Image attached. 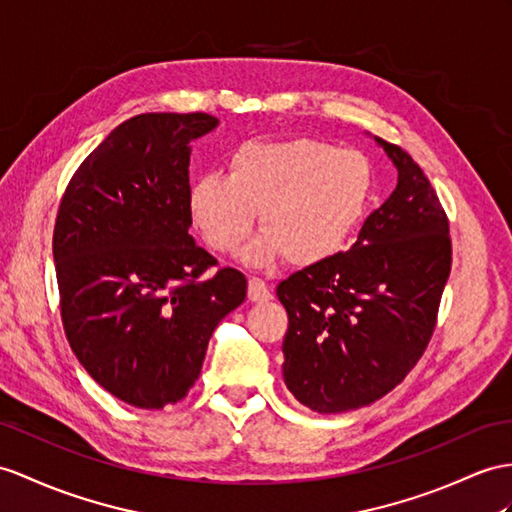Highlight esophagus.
<instances>
[{
	"mask_svg": "<svg viewBox=\"0 0 512 512\" xmlns=\"http://www.w3.org/2000/svg\"><path fill=\"white\" fill-rule=\"evenodd\" d=\"M247 297L252 299V302H256V304L269 302V299H271V291H269L267 282H263L260 278H249V284H247Z\"/></svg>",
	"mask_w": 512,
	"mask_h": 512,
	"instance_id": "esophagus-1",
	"label": "esophagus"
}]
</instances>
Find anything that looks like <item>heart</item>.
Returning a JSON list of instances; mask_svg holds the SVG:
<instances>
[{
    "instance_id": "b5f03b06",
    "label": "heart",
    "mask_w": 512,
    "mask_h": 512,
    "mask_svg": "<svg viewBox=\"0 0 512 512\" xmlns=\"http://www.w3.org/2000/svg\"><path fill=\"white\" fill-rule=\"evenodd\" d=\"M373 197V169L356 149L317 139L249 141L228 173H202L186 193L195 226L217 252H234L260 213L265 232L243 249L252 267L289 258L317 267L350 245Z\"/></svg>"
}]
</instances>
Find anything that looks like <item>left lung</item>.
<instances>
[{
  "instance_id": "1",
  "label": "left lung",
  "mask_w": 512,
  "mask_h": 512,
  "mask_svg": "<svg viewBox=\"0 0 512 512\" xmlns=\"http://www.w3.org/2000/svg\"><path fill=\"white\" fill-rule=\"evenodd\" d=\"M397 186L356 243L278 284L289 313L282 376L315 413L369 406L400 384L432 336L450 278V226L426 173L404 149L373 136Z\"/></svg>"
}]
</instances>
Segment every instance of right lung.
I'll list each match as a JSON object with an SVG mask.
<instances>
[{
	"label": "right lung",
	"instance_id": "add662e5",
	"mask_svg": "<svg viewBox=\"0 0 512 512\" xmlns=\"http://www.w3.org/2000/svg\"><path fill=\"white\" fill-rule=\"evenodd\" d=\"M219 126L206 112H145L112 130L62 197L54 263L73 354L136 408L189 393L219 321L247 295L189 234L191 143Z\"/></svg>",
	"mask_w": 512,
	"mask_h": 512
}]
</instances>
